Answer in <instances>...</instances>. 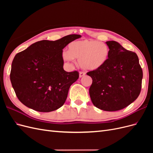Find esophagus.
Instances as JSON below:
<instances>
[{"label":"esophagus","mask_w":153,"mask_h":153,"mask_svg":"<svg viewBox=\"0 0 153 153\" xmlns=\"http://www.w3.org/2000/svg\"><path fill=\"white\" fill-rule=\"evenodd\" d=\"M85 73L84 71H80V73H79V76L80 78L85 76Z\"/></svg>","instance_id":"obj_1"}]
</instances>
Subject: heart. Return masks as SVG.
Returning <instances> with one entry per match:
<instances>
[{"mask_svg":"<svg viewBox=\"0 0 153 153\" xmlns=\"http://www.w3.org/2000/svg\"><path fill=\"white\" fill-rule=\"evenodd\" d=\"M109 53L110 49L106 44L94 39H84L71 42L68 45V52L64 51L62 57L66 61L78 59L82 68L96 70L107 62Z\"/></svg>","mask_w":153,"mask_h":153,"instance_id":"b5f03b06","label":"heart"}]
</instances>
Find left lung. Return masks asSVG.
Segmentation results:
<instances>
[{
	"label": "left lung",
	"mask_w": 153,
	"mask_h": 153,
	"mask_svg": "<svg viewBox=\"0 0 153 153\" xmlns=\"http://www.w3.org/2000/svg\"><path fill=\"white\" fill-rule=\"evenodd\" d=\"M106 43L110 49L107 62L87 75L92 79L89 89L92 103L101 110L112 112L126 107L138 98L143 72L136 53L116 41Z\"/></svg>",
	"instance_id": "8db88e82"
}]
</instances>
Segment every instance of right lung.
<instances>
[{
	"instance_id": "add662e5",
	"label": "right lung",
	"mask_w": 153,
	"mask_h": 153,
	"mask_svg": "<svg viewBox=\"0 0 153 153\" xmlns=\"http://www.w3.org/2000/svg\"><path fill=\"white\" fill-rule=\"evenodd\" d=\"M80 37L71 34L56 41H38L15 55L10 80L23 104L41 112H52L64 105L79 73L64 70L62 49Z\"/></svg>"
}]
</instances>
